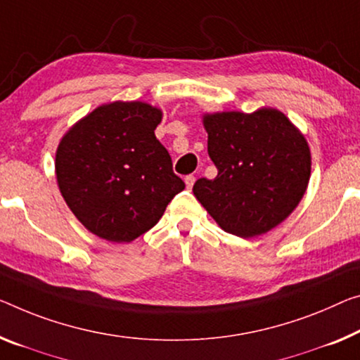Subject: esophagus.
<instances>
[{
	"instance_id": "obj_1",
	"label": "esophagus",
	"mask_w": 360,
	"mask_h": 360,
	"mask_svg": "<svg viewBox=\"0 0 360 360\" xmlns=\"http://www.w3.org/2000/svg\"><path fill=\"white\" fill-rule=\"evenodd\" d=\"M195 176H193V175H186L185 176V185H186V188H188V190H191V188H193V185H195Z\"/></svg>"
}]
</instances>
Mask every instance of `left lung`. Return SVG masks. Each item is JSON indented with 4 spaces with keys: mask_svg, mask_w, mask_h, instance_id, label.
I'll return each mask as SVG.
<instances>
[{
    "mask_svg": "<svg viewBox=\"0 0 360 360\" xmlns=\"http://www.w3.org/2000/svg\"><path fill=\"white\" fill-rule=\"evenodd\" d=\"M214 180L193 193L226 233L252 238L295 211L311 179V148L301 130L275 108L202 115Z\"/></svg>",
    "mask_w": 360,
    "mask_h": 360,
    "instance_id": "8db88e82",
    "label": "left lung"
}]
</instances>
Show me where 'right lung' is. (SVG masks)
<instances>
[{"label":"right lung","instance_id":"obj_1","mask_svg":"<svg viewBox=\"0 0 360 360\" xmlns=\"http://www.w3.org/2000/svg\"><path fill=\"white\" fill-rule=\"evenodd\" d=\"M162 110L143 101L101 104L60 138L56 180L80 224L112 243H130L159 222L185 184L154 135Z\"/></svg>","mask_w":360,"mask_h":360}]
</instances>
